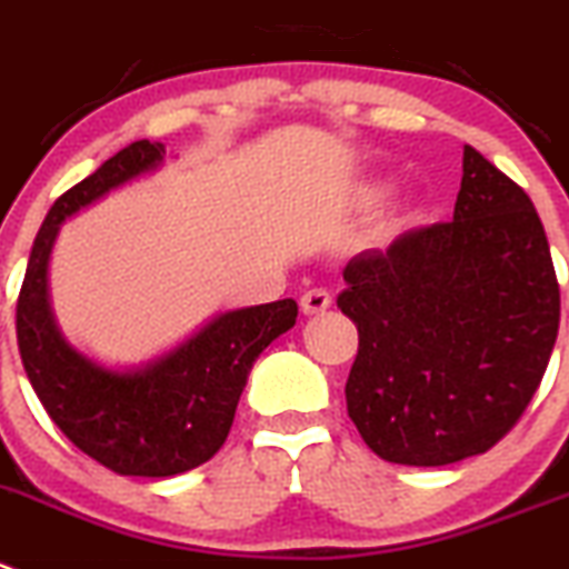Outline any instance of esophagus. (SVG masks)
<instances>
[{
	"mask_svg": "<svg viewBox=\"0 0 569 569\" xmlns=\"http://www.w3.org/2000/svg\"><path fill=\"white\" fill-rule=\"evenodd\" d=\"M329 305H332V296L323 288H312L301 296V312L305 316H318V312H327Z\"/></svg>",
	"mask_w": 569,
	"mask_h": 569,
	"instance_id": "34e87169",
	"label": "esophagus"
}]
</instances>
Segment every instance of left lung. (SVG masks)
I'll return each mask as SVG.
<instances>
[{
	"label": "left lung",
	"instance_id": "obj_1",
	"mask_svg": "<svg viewBox=\"0 0 569 569\" xmlns=\"http://www.w3.org/2000/svg\"><path fill=\"white\" fill-rule=\"evenodd\" d=\"M357 327L346 410L391 463L447 467L491 450L531 405L561 293L531 198L472 144L456 214L343 268Z\"/></svg>",
	"mask_w": 569,
	"mask_h": 569
}]
</instances>
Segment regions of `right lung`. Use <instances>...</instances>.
Instances as JSON below:
<instances>
[{
	"instance_id": "add662e5",
	"label": "right lung",
	"mask_w": 569,
	"mask_h": 569,
	"mask_svg": "<svg viewBox=\"0 0 569 569\" xmlns=\"http://www.w3.org/2000/svg\"><path fill=\"white\" fill-rule=\"evenodd\" d=\"M164 144H128L52 203L38 229L16 301L27 380L63 436L117 475L170 478L207 463L234 425L248 371L296 323L293 299L231 310L139 371H108L58 332L47 301V262L58 226L119 183L153 170Z\"/></svg>"
}]
</instances>
